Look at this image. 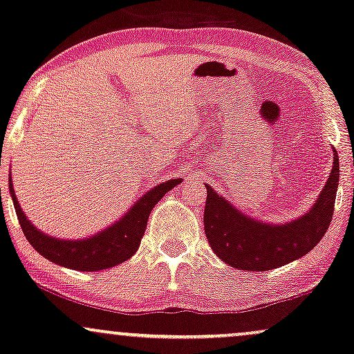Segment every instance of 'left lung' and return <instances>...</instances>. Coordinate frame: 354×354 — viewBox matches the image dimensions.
Listing matches in <instances>:
<instances>
[{"mask_svg": "<svg viewBox=\"0 0 354 354\" xmlns=\"http://www.w3.org/2000/svg\"><path fill=\"white\" fill-rule=\"evenodd\" d=\"M333 151V168L319 199L308 212L288 223L276 225L245 216L205 185L204 230L217 257L236 270L268 271L314 250L333 217L339 180L338 155Z\"/></svg>", "mask_w": 354, "mask_h": 354, "instance_id": "1", "label": "left lung"}]
</instances>
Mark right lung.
Listing matches in <instances>:
<instances>
[{
	"label": "right lung",
	"mask_w": 354,
	"mask_h": 354,
	"mask_svg": "<svg viewBox=\"0 0 354 354\" xmlns=\"http://www.w3.org/2000/svg\"><path fill=\"white\" fill-rule=\"evenodd\" d=\"M181 181V178H174V180H168L155 186L153 189L145 192L118 222L100 234L82 240L53 239V236L35 229L17 203L11 178L10 192L26 239L44 258L50 259L55 265L70 268V270L101 271L120 265L125 259L133 257V253L140 247V240L145 234L147 221H149L151 209L169 189L180 185Z\"/></svg>",
	"instance_id": "add662e5"
}]
</instances>
